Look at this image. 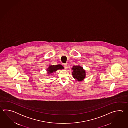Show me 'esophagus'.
Returning <instances> with one entry per match:
<instances>
[{
	"instance_id": "1",
	"label": "esophagus",
	"mask_w": 128,
	"mask_h": 128,
	"mask_svg": "<svg viewBox=\"0 0 128 128\" xmlns=\"http://www.w3.org/2000/svg\"><path fill=\"white\" fill-rule=\"evenodd\" d=\"M64 67L65 68V69H67L68 68V65L67 64H64Z\"/></svg>"
}]
</instances>
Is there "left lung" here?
I'll return each mask as SVG.
<instances>
[{
    "instance_id": "8db88e82",
    "label": "left lung",
    "mask_w": 128,
    "mask_h": 128,
    "mask_svg": "<svg viewBox=\"0 0 128 128\" xmlns=\"http://www.w3.org/2000/svg\"><path fill=\"white\" fill-rule=\"evenodd\" d=\"M71 69L73 70L72 72L73 77L76 80L81 82L84 80L86 76V73L82 67L80 65H74Z\"/></svg>"
}]
</instances>
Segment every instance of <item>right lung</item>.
I'll return each mask as SVG.
<instances>
[{
    "mask_svg": "<svg viewBox=\"0 0 128 128\" xmlns=\"http://www.w3.org/2000/svg\"><path fill=\"white\" fill-rule=\"evenodd\" d=\"M64 68L63 66L61 64L58 65H50L49 67L47 68V73L49 75L50 74H52L54 72H55L58 70H62Z\"/></svg>",
    "mask_w": 128,
    "mask_h": 128,
    "instance_id": "right-lung-1",
    "label": "right lung"
}]
</instances>
